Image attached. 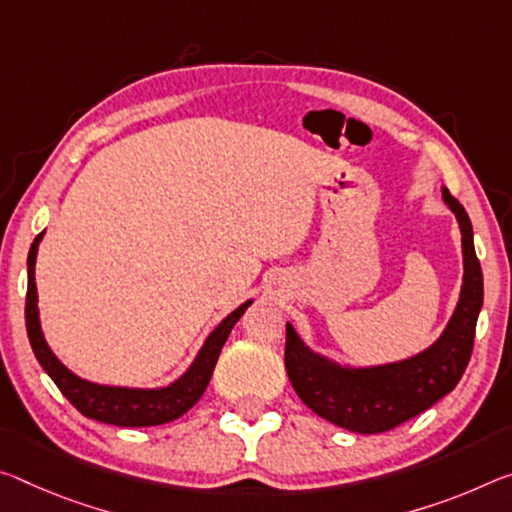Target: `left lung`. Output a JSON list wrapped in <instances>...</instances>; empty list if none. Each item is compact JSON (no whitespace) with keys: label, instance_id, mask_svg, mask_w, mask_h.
<instances>
[{"label":"left lung","instance_id":"8db88e82","mask_svg":"<svg viewBox=\"0 0 512 512\" xmlns=\"http://www.w3.org/2000/svg\"><path fill=\"white\" fill-rule=\"evenodd\" d=\"M442 196L460 223L465 278L456 312L431 348L383 367L346 369L312 353L287 323V376L300 401L330 424L364 435L392 431L449 394L467 369L483 307V271L465 207L446 189Z\"/></svg>","mask_w":512,"mask_h":512}]
</instances>
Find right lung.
<instances>
[{"mask_svg":"<svg viewBox=\"0 0 512 512\" xmlns=\"http://www.w3.org/2000/svg\"><path fill=\"white\" fill-rule=\"evenodd\" d=\"M43 239V232L38 234L29 248L27 257V305H24V321H27V335L31 348H34L36 360L40 367L47 371L56 387L61 389V394L75 405L81 415L88 419H97L102 424L111 426H159L168 424L177 417H182L186 410L193 408L198 399L209 385L212 378L218 355L225 344L227 335L234 328V323L239 321V316L246 312L250 305L243 303L237 307L230 316L218 323V328L207 337L205 346L200 348L198 358L193 360L189 371L184 373L180 380H175L173 385L161 387V389H127V387H107V385H95L88 380H81L75 373L68 371L63 364L56 360V355L47 346L43 330H40L38 321V294H36V280H34V266H36V253L38 243Z\"/></svg>","mask_w":512,"mask_h":512,"instance_id":"obj_1","label":"right lung"}]
</instances>
